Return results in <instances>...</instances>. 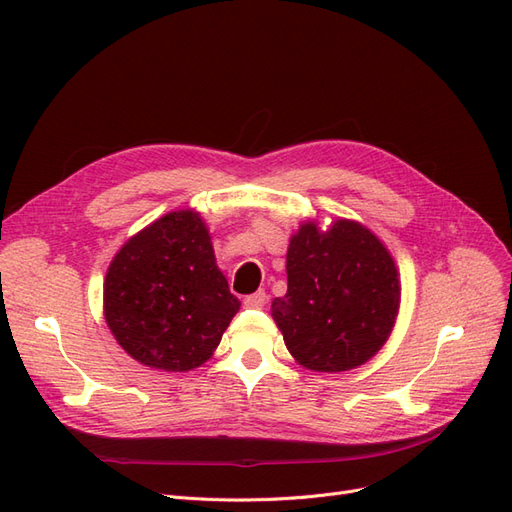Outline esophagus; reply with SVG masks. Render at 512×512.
<instances>
[{
	"label": "esophagus",
	"instance_id": "34e87169",
	"mask_svg": "<svg viewBox=\"0 0 512 512\" xmlns=\"http://www.w3.org/2000/svg\"><path fill=\"white\" fill-rule=\"evenodd\" d=\"M268 302V295L266 291H257L253 295H249V298H244V306L246 308H263Z\"/></svg>",
	"mask_w": 512,
	"mask_h": 512
}]
</instances>
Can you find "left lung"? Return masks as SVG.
<instances>
[{
  "instance_id": "left-lung-1",
  "label": "left lung",
  "mask_w": 512,
  "mask_h": 512,
  "mask_svg": "<svg viewBox=\"0 0 512 512\" xmlns=\"http://www.w3.org/2000/svg\"><path fill=\"white\" fill-rule=\"evenodd\" d=\"M400 272L366 225L336 219L321 229L302 221L287 249V293L272 319L293 359L312 372L364 366L393 332L400 312Z\"/></svg>"
}]
</instances>
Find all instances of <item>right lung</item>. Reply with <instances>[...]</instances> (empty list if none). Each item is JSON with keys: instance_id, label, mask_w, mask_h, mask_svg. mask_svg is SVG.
Here are the masks:
<instances>
[{"instance_id": "right-lung-1", "label": "right lung", "mask_w": 512, "mask_h": 512, "mask_svg": "<svg viewBox=\"0 0 512 512\" xmlns=\"http://www.w3.org/2000/svg\"><path fill=\"white\" fill-rule=\"evenodd\" d=\"M238 310L208 225L191 208L163 214L131 236L104 278V317L114 340L153 370L206 364Z\"/></svg>"}]
</instances>
